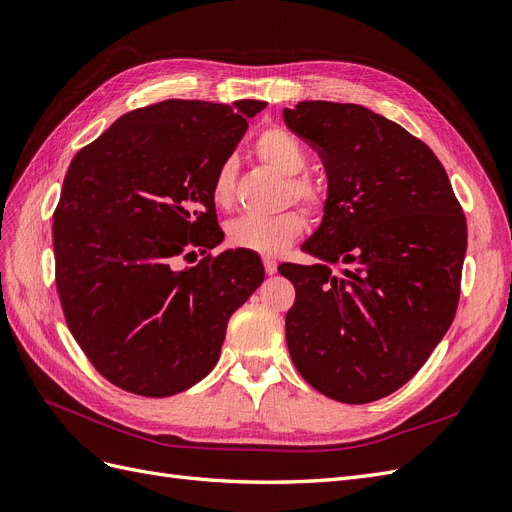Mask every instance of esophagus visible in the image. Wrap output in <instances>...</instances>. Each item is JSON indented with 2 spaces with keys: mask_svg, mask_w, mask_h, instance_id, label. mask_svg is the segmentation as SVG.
Returning <instances> with one entry per match:
<instances>
[{
  "mask_svg": "<svg viewBox=\"0 0 512 512\" xmlns=\"http://www.w3.org/2000/svg\"><path fill=\"white\" fill-rule=\"evenodd\" d=\"M263 268H266V274H276V268H278V263L274 261V259H270V257H266L263 259Z\"/></svg>",
  "mask_w": 512,
  "mask_h": 512,
  "instance_id": "1",
  "label": "esophagus"
}]
</instances>
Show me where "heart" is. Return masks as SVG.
<instances>
[{
	"mask_svg": "<svg viewBox=\"0 0 512 512\" xmlns=\"http://www.w3.org/2000/svg\"><path fill=\"white\" fill-rule=\"evenodd\" d=\"M255 151L259 159L289 178V191L293 200L306 204L310 210H321L325 204V191L310 176H304L308 155L302 142L283 127H270L261 131ZM236 189V161L225 159L212 178V200L221 208L234 204ZM306 229V219L300 210H285L272 217L244 214L227 225V242L238 249H249L261 255H280L287 246L298 240Z\"/></svg>",
	"mask_w": 512,
	"mask_h": 512,
	"instance_id": "b5f03b06",
	"label": "heart"
}]
</instances>
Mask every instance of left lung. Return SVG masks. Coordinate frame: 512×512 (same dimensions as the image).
<instances>
[{"label": "left lung", "instance_id": "left-lung-1", "mask_svg": "<svg viewBox=\"0 0 512 512\" xmlns=\"http://www.w3.org/2000/svg\"><path fill=\"white\" fill-rule=\"evenodd\" d=\"M287 127L323 159L327 200L302 251L285 336L308 385L368 404L419 372L453 323L466 217L432 148L357 104L300 102Z\"/></svg>", "mask_w": 512, "mask_h": 512}]
</instances>
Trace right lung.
<instances>
[{
    "instance_id": "obj_1",
    "label": "right lung",
    "mask_w": 512,
    "mask_h": 512,
    "mask_svg": "<svg viewBox=\"0 0 512 512\" xmlns=\"http://www.w3.org/2000/svg\"><path fill=\"white\" fill-rule=\"evenodd\" d=\"M266 106L166 100L123 114L72 159L53 214L57 291L112 385L168 398L202 381L229 317L263 283L249 249L172 266L221 244L212 178Z\"/></svg>"
}]
</instances>
